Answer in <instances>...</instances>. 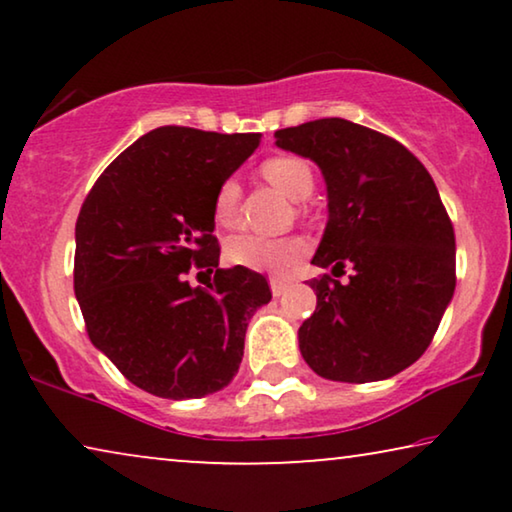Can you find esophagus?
Returning <instances> with one entry per match:
<instances>
[{
    "instance_id": "34e87169",
    "label": "esophagus",
    "mask_w": 512,
    "mask_h": 512,
    "mask_svg": "<svg viewBox=\"0 0 512 512\" xmlns=\"http://www.w3.org/2000/svg\"><path fill=\"white\" fill-rule=\"evenodd\" d=\"M270 289H272V296H282L289 289V279L284 277H270Z\"/></svg>"
}]
</instances>
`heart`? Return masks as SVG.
<instances>
[{"mask_svg": "<svg viewBox=\"0 0 512 512\" xmlns=\"http://www.w3.org/2000/svg\"><path fill=\"white\" fill-rule=\"evenodd\" d=\"M261 174L286 198L303 200L312 193V167L298 156H272L261 163ZM214 221L221 228H233L240 219V186L226 179L216 188L212 202ZM307 254V242L298 235L263 237V235H235L226 242V258L240 268L258 272H286Z\"/></svg>", "mask_w": 512, "mask_h": 512, "instance_id": "heart-1", "label": "heart"}]
</instances>
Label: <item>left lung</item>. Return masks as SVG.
I'll list each match as a JSON object with an SVG mask.
<instances>
[{"label": "left lung", "mask_w": 512, "mask_h": 512, "mask_svg": "<svg viewBox=\"0 0 512 512\" xmlns=\"http://www.w3.org/2000/svg\"><path fill=\"white\" fill-rule=\"evenodd\" d=\"M279 149L312 158L328 188L326 233L312 263L317 310L300 354L335 382H375L431 345L457 284L454 228L426 167L394 137L345 118L275 132Z\"/></svg>", "instance_id": "left-lung-1"}]
</instances>
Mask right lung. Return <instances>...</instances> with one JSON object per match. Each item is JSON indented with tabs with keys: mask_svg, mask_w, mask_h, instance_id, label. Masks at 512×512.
Returning <instances> with one entry per match:
<instances>
[{
	"mask_svg": "<svg viewBox=\"0 0 512 512\" xmlns=\"http://www.w3.org/2000/svg\"><path fill=\"white\" fill-rule=\"evenodd\" d=\"M258 139L163 125L128 146L83 200L74 293L88 338L153 396L181 401L226 387L240 368L247 321L270 303L263 275L219 268L212 214L216 188ZM191 269L215 279L191 287Z\"/></svg>",
	"mask_w": 512,
	"mask_h": 512,
	"instance_id": "right-lung-1",
	"label": "right lung"
}]
</instances>
